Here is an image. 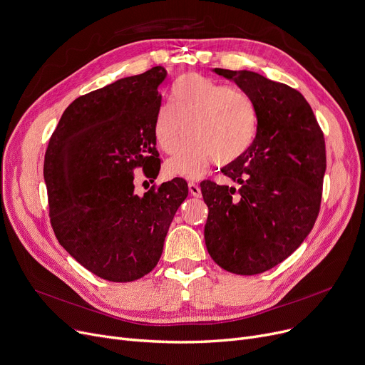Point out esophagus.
Returning a JSON list of instances; mask_svg holds the SVG:
<instances>
[{"mask_svg":"<svg viewBox=\"0 0 365 365\" xmlns=\"http://www.w3.org/2000/svg\"><path fill=\"white\" fill-rule=\"evenodd\" d=\"M187 187H189V194L192 195V197H200V195H201V187H200L197 183L189 182V183H187Z\"/></svg>","mask_w":365,"mask_h":365,"instance_id":"1","label":"esophagus"}]
</instances>
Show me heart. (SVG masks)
I'll return each instance as SVG.
<instances>
[{
  "instance_id": "heart-1",
  "label": "heart",
  "mask_w": 365,
  "mask_h": 365,
  "mask_svg": "<svg viewBox=\"0 0 365 365\" xmlns=\"http://www.w3.org/2000/svg\"><path fill=\"white\" fill-rule=\"evenodd\" d=\"M259 125L255 101L245 91L207 76L187 73L171 90V103H163L153 118V138L165 153L171 175L202 176L210 163L225 167L240 160L256 139Z\"/></svg>"
}]
</instances>
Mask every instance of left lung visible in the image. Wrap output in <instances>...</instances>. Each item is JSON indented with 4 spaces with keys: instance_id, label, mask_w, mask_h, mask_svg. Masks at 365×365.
<instances>
[{
    "instance_id": "8db88e82",
    "label": "left lung",
    "mask_w": 365,
    "mask_h": 365,
    "mask_svg": "<svg viewBox=\"0 0 365 365\" xmlns=\"http://www.w3.org/2000/svg\"><path fill=\"white\" fill-rule=\"evenodd\" d=\"M255 101L253 145L222 173L235 186L204 180L207 252L225 271L256 275L297 250L319 213L324 134L297 90L252 71L213 69Z\"/></svg>"
}]
</instances>
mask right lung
I'll use <instances>...</instances> for the list:
<instances>
[{
  "mask_svg": "<svg viewBox=\"0 0 365 365\" xmlns=\"http://www.w3.org/2000/svg\"><path fill=\"white\" fill-rule=\"evenodd\" d=\"M165 76L155 66L80 96L65 109L46 150L57 241L86 269L112 282L139 279L157 266L170 223L187 197L180 178L143 197L134 194V168L152 179L160 173L152 127Z\"/></svg>",
  "mask_w": 365,
  "mask_h": 365,
  "instance_id": "right-lung-1",
  "label": "right lung"
}]
</instances>
